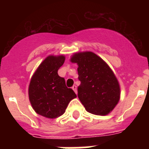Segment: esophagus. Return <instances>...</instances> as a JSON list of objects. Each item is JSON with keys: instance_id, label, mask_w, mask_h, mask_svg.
<instances>
[{"instance_id": "esophagus-1", "label": "esophagus", "mask_w": 149, "mask_h": 149, "mask_svg": "<svg viewBox=\"0 0 149 149\" xmlns=\"http://www.w3.org/2000/svg\"><path fill=\"white\" fill-rule=\"evenodd\" d=\"M72 89H73V90L74 91V93L77 94V86H75V85H74V86H72Z\"/></svg>"}]
</instances>
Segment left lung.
Here are the masks:
<instances>
[{
	"instance_id": "left-lung-1",
	"label": "left lung",
	"mask_w": 149,
	"mask_h": 149,
	"mask_svg": "<svg viewBox=\"0 0 149 149\" xmlns=\"http://www.w3.org/2000/svg\"><path fill=\"white\" fill-rule=\"evenodd\" d=\"M70 61L78 65L77 96L86 111L99 116L110 113L120 99L119 81L110 66L91 51L75 53Z\"/></svg>"
}]
</instances>
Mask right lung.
I'll return each instance as SVG.
<instances>
[{
  "mask_svg": "<svg viewBox=\"0 0 149 149\" xmlns=\"http://www.w3.org/2000/svg\"><path fill=\"white\" fill-rule=\"evenodd\" d=\"M65 62V56H47L31 77L29 99L36 113L48 119L63 115L68 103L77 97L65 86V79L58 75V69Z\"/></svg>",
  "mask_w": 149,
  "mask_h": 149,
  "instance_id": "obj_1",
  "label": "right lung"
}]
</instances>
